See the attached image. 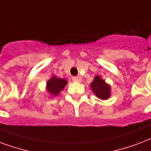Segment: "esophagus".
<instances>
[{"instance_id":"1","label":"esophagus","mask_w":151,"mask_h":151,"mask_svg":"<svg viewBox=\"0 0 151 151\" xmlns=\"http://www.w3.org/2000/svg\"><path fill=\"white\" fill-rule=\"evenodd\" d=\"M72 80L74 82H81V78H80V77H73Z\"/></svg>"}]
</instances>
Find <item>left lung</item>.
Listing matches in <instances>:
<instances>
[{
	"label": "left lung",
	"instance_id": "left-lung-1",
	"mask_svg": "<svg viewBox=\"0 0 151 151\" xmlns=\"http://www.w3.org/2000/svg\"><path fill=\"white\" fill-rule=\"evenodd\" d=\"M90 88L93 93L101 100H107L111 96V86L100 77L96 75L90 84Z\"/></svg>",
	"mask_w": 151,
	"mask_h": 151
}]
</instances>
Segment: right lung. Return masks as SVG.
Masks as SVG:
<instances>
[{"label":"right lung","instance_id":"obj_1","mask_svg":"<svg viewBox=\"0 0 151 151\" xmlns=\"http://www.w3.org/2000/svg\"><path fill=\"white\" fill-rule=\"evenodd\" d=\"M66 84L67 81L64 78H59L56 76H53L47 83V90L51 96H57L65 88Z\"/></svg>","mask_w":151,"mask_h":151}]
</instances>
